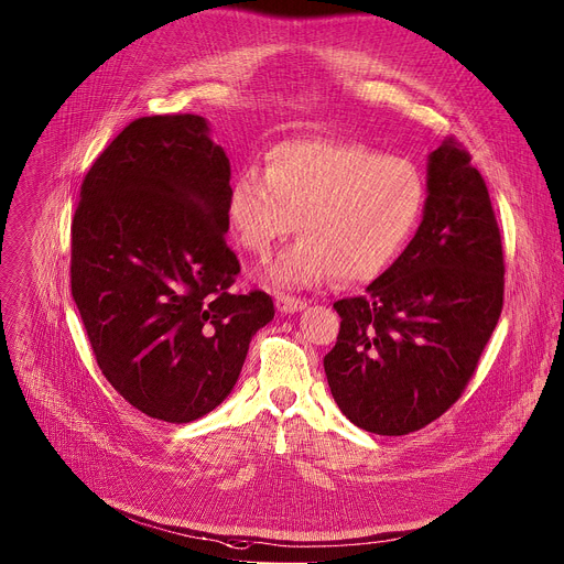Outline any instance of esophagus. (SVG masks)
<instances>
[{
    "label": "esophagus",
    "instance_id": "esophagus-1",
    "mask_svg": "<svg viewBox=\"0 0 564 564\" xmlns=\"http://www.w3.org/2000/svg\"><path fill=\"white\" fill-rule=\"evenodd\" d=\"M276 308L281 313H296V311L306 308V299L292 296V294H276Z\"/></svg>",
    "mask_w": 564,
    "mask_h": 564
}]
</instances>
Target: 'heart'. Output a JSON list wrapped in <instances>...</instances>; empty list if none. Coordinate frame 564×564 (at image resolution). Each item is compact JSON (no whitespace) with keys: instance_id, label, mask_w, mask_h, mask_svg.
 I'll return each instance as SVG.
<instances>
[{"instance_id":"1","label":"heart","mask_w":564,"mask_h":564,"mask_svg":"<svg viewBox=\"0 0 564 564\" xmlns=\"http://www.w3.org/2000/svg\"><path fill=\"white\" fill-rule=\"evenodd\" d=\"M420 167L365 144L296 138L274 144L265 174H236L227 219L236 242L265 260L296 219L302 236L270 270L276 285L315 288L379 276L403 251L426 208Z\"/></svg>"}]
</instances>
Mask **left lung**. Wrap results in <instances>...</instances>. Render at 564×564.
Instances as JSON below:
<instances>
[{
    "label": "left lung",
    "mask_w": 564,
    "mask_h": 564,
    "mask_svg": "<svg viewBox=\"0 0 564 564\" xmlns=\"http://www.w3.org/2000/svg\"><path fill=\"white\" fill-rule=\"evenodd\" d=\"M506 262L490 193L467 149L446 138L429 161V197L415 238L343 317L324 356L347 420L377 435H408L465 392L501 317Z\"/></svg>",
    "instance_id": "8db88e82"
}]
</instances>
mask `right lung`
<instances>
[{"instance_id":"add662e5","label":"right lung","mask_w":564,"mask_h":564,"mask_svg":"<svg viewBox=\"0 0 564 564\" xmlns=\"http://www.w3.org/2000/svg\"><path fill=\"white\" fill-rule=\"evenodd\" d=\"M231 165L191 112L138 118L95 159L72 219L69 283L106 381L144 415L187 424L234 390L274 317L234 290Z\"/></svg>"}]
</instances>
